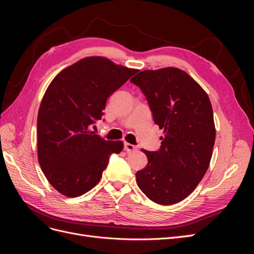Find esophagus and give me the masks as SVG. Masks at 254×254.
I'll use <instances>...</instances> for the list:
<instances>
[{"label":"esophagus","instance_id":"34e87169","mask_svg":"<svg viewBox=\"0 0 254 254\" xmlns=\"http://www.w3.org/2000/svg\"><path fill=\"white\" fill-rule=\"evenodd\" d=\"M124 149L127 151V152H131V151H134L136 150V146L130 144V143H125L124 144Z\"/></svg>","mask_w":254,"mask_h":254}]
</instances>
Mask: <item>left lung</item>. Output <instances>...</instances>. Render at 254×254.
I'll use <instances>...</instances> for the list:
<instances>
[{
    "label": "left lung",
    "instance_id": "left-lung-1",
    "mask_svg": "<svg viewBox=\"0 0 254 254\" xmlns=\"http://www.w3.org/2000/svg\"><path fill=\"white\" fill-rule=\"evenodd\" d=\"M130 81L141 89L165 133L159 150L142 149L148 163L136 172V183L151 201L177 203L196 189L210 165L216 133L210 98L176 67L143 71Z\"/></svg>",
    "mask_w": 254,
    "mask_h": 254
}]
</instances>
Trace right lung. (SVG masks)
<instances>
[{
    "mask_svg": "<svg viewBox=\"0 0 254 254\" xmlns=\"http://www.w3.org/2000/svg\"><path fill=\"white\" fill-rule=\"evenodd\" d=\"M137 71L105 57H87L61 71L45 91L38 112V160L48 181L66 197H78L102 178L122 141L92 130L106 102Z\"/></svg>",
    "mask_w": 254,
    "mask_h": 254,
    "instance_id": "right-lung-1",
    "label": "right lung"
}]
</instances>
